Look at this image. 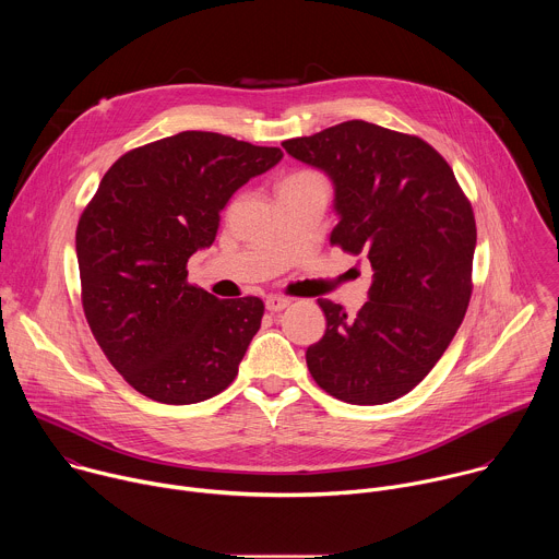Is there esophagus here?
Returning a JSON list of instances; mask_svg holds the SVG:
<instances>
[{
    "label": "esophagus",
    "instance_id": "1",
    "mask_svg": "<svg viewBox=\"0 0 559 559\" xmlns=\"http://www.w3.org/2000/svg\"><path fill=\"white\" fill-rule=\"evenodd\" d=\"M287 305H289V298H283V296H270V298L265 300V307H267L270 311H283Z\"/></svg>",
    "mask_w": 559,
    "mask_h": 559
}]
</instances>
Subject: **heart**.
I'll use <instances>...</instances> for the list:
<instances>
[{"label":"heart","instance_id":"obj_1","mask_svg":"<svg viewBox=\"0 0 559 559\" xmlns=\"http://www.w3.org/2000/svg\"><path fill=\"white\" fill-rule=\"evenodd\" d=\"M296 179H321V177H316V175H311V173H298V175H294V177H289V179H285V181H296Z\"/></svg>","mask_w":559,"mask_h":559}]
</instances>
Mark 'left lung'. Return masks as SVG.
Here are the masks:
<instances>
[{
	"mask_svg": "<svg viewBox=\"0 0 559 559\" xmlns=\"http://www.w3.org/2000/svg\"><path fill=\"white\" fill-rule=\"evenodd\" d=\"M334 183L330 243L373 270L356 316L318 298L325 336L307 347L318 386L349 405L409 393L453 341L471 298L475 218L444 158L420 136L360 119L283 141Z\"/></svg>",
	"mask_w": 559,
	"mask_h": 559,
	"instance_id": "1",
	"label": "left lung"
}]
</instances>
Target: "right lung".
Returning <instances> with one entry per match:
<instances>
[{"label":"right lung","mask_w":559,"mask_h":559,"mask_svg":"<svg viewBox=\"0 0 559 559\" xmlns=\"http://www.w3.org/2000/svg\"><path fill=\"white\" fill-rule=\"evenodd\" d=\"M278 147L188 130L126 152L76 225L86 321L139 393L194 405L238 373L265 305L221 300L188 283V259L214 243L231 194L274 168Z\"/></svg>","instance_id":"1"}]
</instances>
